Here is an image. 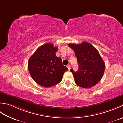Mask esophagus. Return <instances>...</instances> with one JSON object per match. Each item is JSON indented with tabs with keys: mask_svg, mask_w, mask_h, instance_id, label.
I'll return each instance as SVG.
<instances>
[{
	"mask_svg": "<svg viewBox=\"0 0 123 123\" xmlns=\"http://www.w3.org/2000/svg\"><path fill=\"white\" fill-rule=\"evenodd\" d=\"M67 67H68V69H69V70H70V69H71V67H70V66L69 64L68 65V66H67Z\"/></svg>",
	"mask_w": 123,
	"mask_h": 123,
	"instance_id": "obj_1",
	"label": "esophagus"
}]
</instances>
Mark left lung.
Segmentation results:
<instances>
[{"label": "left lung", "instance_id": "8db88e82", "mask_svg": "<svg viewBox=\"0 0 123 123\" xmlns=\"http://www.w3.org/2000/svg\"><path fill=\"white\" fill-rule=\"evenodd\" d=\"M74 51L79 69L75 72L70 70L75 83L80 87L90 88L98 83L103 76L105 64L95 47L87 42L81 44H69Z\"/></svg>", "mask_w": 123, "mask_h": 123}]
</instances>
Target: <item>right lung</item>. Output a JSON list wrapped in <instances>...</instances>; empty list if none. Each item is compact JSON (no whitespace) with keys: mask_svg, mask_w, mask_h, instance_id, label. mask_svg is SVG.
<instances>
[{"mask_svg":"<svg viewBox=\"0 0 123 123\" xmlns=\"http://www.w3.org/2000/svg\"><path fill=\"white\" fill-rule=\"evenodd\" d=\"M57 47L46 43L36 49L28 62V71L35 81L44 87H50L61 81L64 73L68 69L55 53Z\"/></svg>","mask_w":123,"mask_h":123,"instance_id":"obj_1","label":"right lung"}]
</instances>
